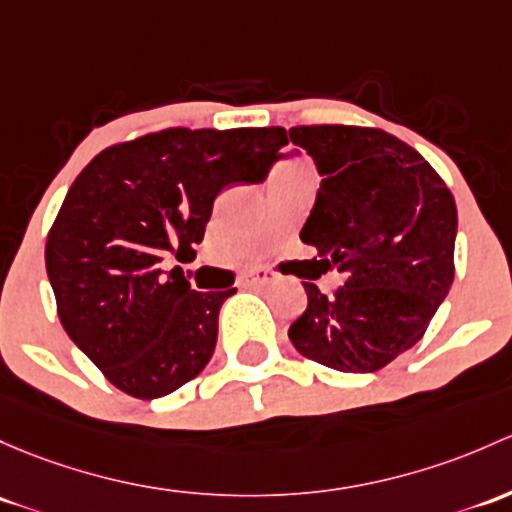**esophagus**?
<instances>
[{"instance_id":"1","label":"esophagus","mask_w":512,"mask_h":512,"mask_svg":"<svg viewBox=\"0 0 512 512\" xmlns=\"http://www.w3.org/2000/svg\"><path fill=\"white\" fill-rule=\"evenodd\" d=\"M272 279H274V272L267 270V267H257V270L242 274V284H245V287H267Z\"/></svg>"}]
</instances>
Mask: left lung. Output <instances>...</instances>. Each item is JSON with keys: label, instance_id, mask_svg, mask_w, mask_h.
Returning <instances> with one entry per match:
<instances>
[{"label": "left lung", "instance_id": "left-lung-1", "mask_svg": "<svg viewBox=\"0 0 512 512\" xmlns=\"http://www.w3.org/2000/svg\"><path fill=\"white\" fill-rule=\"evenodd\" d=\"M287 142L321 174L299 238L319 265L346 274L331 297L304 282L309 304L289 338L326 368L375 373L410 351L449 294L454 196L422 154L383 129L292 127Z\"/></svg>", "mask_w": 512, "mask_h": 512}]
</instances>
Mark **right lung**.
Masks as SVG:
<instances>
[{
  "label": "right lung",
  "instance_id": "1",
  "mask_svg": "<svg viewBox=\"0 0 512 512\" xmlns=\"http://www.w3.org/2000/svg\"><path fill=\"white\" fill-rule=\"evenodd\" d=\"M287 132L186 129L144 134L90 161L46 240L58 319L112 385L157 400L211 360L223 301L196 292L166 255H193L225 186L260 184Z\"/></svg>",
  "mask_w": 512,
  "mask_h": 512
}]
</instances>
